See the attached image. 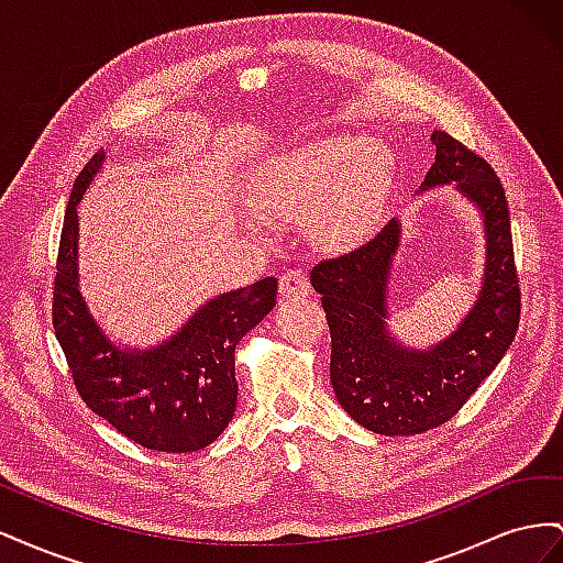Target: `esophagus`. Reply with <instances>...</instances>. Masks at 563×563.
<instances>
[{"label":"esophagus","mask_w":563,"mask_h":563,"mask_svg":"<svg viewBox=\"0 0 563 563\" xmlns=\"http://www.w3.org/2000/svg\"><path fill=\"white\" fill-rule=\"evenodd\" d=\"M279 291L284 298H305L310 294V277L308 269L294 267L286 269L279 279Z\"/></svg>","instance_id":"1"}]
</instances>
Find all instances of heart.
<instances>
[{
  "label": "heart",
  "mask_w": 563,
  "mask_h": 563,
  "mask_svg": "<svg viewBox=\"0 0 563 563\" xmlns=\"http://www.w3.org/2000/svg\"><path fill=\"white\" fill-rule=\"evenodd\" d=\"M389 185V157L356 135L305 143L272 159L258 195L267 211L310 218L319 242L343 246L366 232Z\"/></svg>",
  "instance_id": "heart-1"
}]
</instances>
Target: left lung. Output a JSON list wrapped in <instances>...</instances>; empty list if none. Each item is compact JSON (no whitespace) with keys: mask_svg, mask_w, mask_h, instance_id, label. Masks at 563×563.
Returning <instances> with one entry per match:
<instances>
[{"mask_svg":"<svg viewBox=\"0 0 563 563\" xmlns=\"http://www.w3.org/2000/svg\"><path fill=\"white\" fill-rule=\"evenodd\" d=\"M424 187L455 180L484 213L486 279L474 310L430 352H406L385 331V291L399 244L397 220L368 242L312 267L331 331V385L362 428L404 437L451 420L503 360L519 329L521 288L505 187L493 166L446 131Z\"/></svg>","mask_w":563,"mask_h":563,"instance_id":"1","label":"left lung"}]
</instances>
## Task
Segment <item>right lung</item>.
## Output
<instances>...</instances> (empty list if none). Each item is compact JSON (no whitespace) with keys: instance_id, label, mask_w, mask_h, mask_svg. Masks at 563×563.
<instances>
[{"instance_id":"add662e5","label":"right lung","mask_w":563,"mask_h":563,"mask_svg":"<svg viewBox=\"0 0 563 563\" xmlns=\"http://www.w3.org/2000/svg\"><path fill=\"white\" fill-rule=\"evenodd\" d=\"M103 152L81 168L65 209L51 321L73 383L91 411L150 451L207 449L236 406L234 347L277 302V279L265 277L213 298L166 345L122 352L100 331L77 288V203Z\"/></svg>"}]
</instances>
